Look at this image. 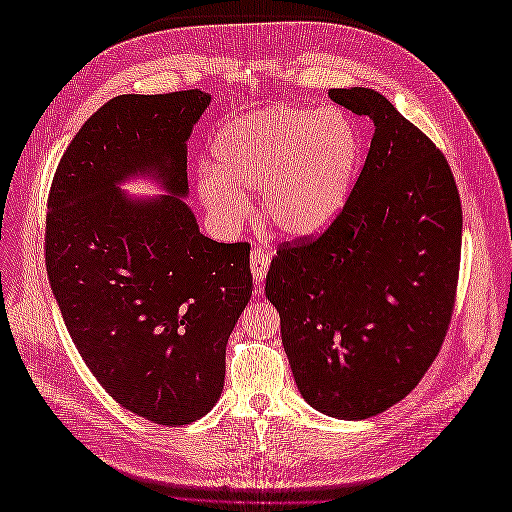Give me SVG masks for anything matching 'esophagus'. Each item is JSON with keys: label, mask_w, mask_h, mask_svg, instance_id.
Masks as SVG:
<instances>
[{"label": "esophagus", "mask_w": 512, "mask_h": 512, "mask_svg": "<svg viewBox=\"0 0 512 512\" xmlns=\"http://www.w3.org/2000/svg\"><path fill=\"white\" fill-rule=\"evenodd\" d=\"M269 265H271V252H267L265 247H254L250 254V267H252V277L256 284L265 280Z\"/></svg>", "instance_id": "esophagus-1"}]
</instances>
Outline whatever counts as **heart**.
<instances>
[{
	"label": "heart",
	"instance_id": "b5f03b06",
	"mask_svg": "<svg viewBox=\"0 0 512 512\" xmlns=\"http://www.w3.org/2000/svg\"><path fill=\"white\" fill-rule=\"evenodd\" d=\"M215 168L198 196L224 224L243 220V192L260 190V215L290 237L316 235L342 211L361 158L354 123L339 111L273 104L232 119L215 134Z\"/></svg>",
	"mask_w": 512,
	"mask_h": 512
}]
</instances>
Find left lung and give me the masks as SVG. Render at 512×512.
Wrapping results in <instances>:
<instances>
[{
	"instance_id": "8db88e82",
	"label": "left lung",
	"mask_w": 512,
	"mask_h": 512,
	"mask_svg": "<svg viewBox=\"0 0 512 512\" xmlns=\"http://www.w3.org/2000/svg\"><path fill=\"white\" fill-rule=\"evenodd\" d=\"M333 102L374 121L361 175L318 237L280 243L267 299L309 406L369 418L404 399L451 324L461 262V200L444 153L367 87Z\"/></svg>"
}]
</instances>
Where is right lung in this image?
<instances>
[{
    "label": "right lung",
    "instance_id": "right-lung-1",
    "mask_svg": "<svg viewBox=\"0 0 512 512\" xmlns=\"http://www.w3.org/2000/svg\"><path fill=\"white\" fill-rule=\"evenodd\" d=\"M200 89L108 100L55 170L44 258L85 365L117 404L158 425H188L220 399L226 342L252 297L250 243L200 235L188 194ZM153 172L170 197L130 201L116 183Z\"/></svg>",
    "mask_w": 512,
    "mask_h": 512
}]
</instances>
